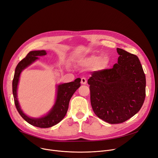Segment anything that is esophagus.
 I'll return each mask as SVG.
<instances>
[{
  "mask_svg": "<svg viewBox=\"0 0 158 158\" xmlns=\"http://www.w3.org/2000/svg\"><path fill=\"white\" fill-rule=\"evenodd\" d=\"M81 84H83V85H86V83H87L86 79L85 77H82V78H81Z\"/></svg>",
  "mask_w": 158,
  "mask_h": 158,
  "instance_id": "1",
  "label": "esophagus"
}]
</instances>
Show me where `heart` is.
<instances>
[{"label":"heart","mask_w":158,"mask_h":158,"mask_svg":"<svg viewBox=\"0 0 158 158\" xmlns=\"http://www.w3.org/2000/svg\"><path fill=\"white\" fill-rule=\"evenodd\" d=\"M99 63L98 64V66L100 68H103L106 66L107 64V61L105 59H101L100 60V58L98 57H91L90 58H89L86 59L85 63V64L88 65H94L95 64H97L98 62Z\"/></svg>","instance_id":"obj_1"}]
</instances>
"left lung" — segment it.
<instances>
[{
    "instance_id": "left-lung-1",
    "label": "left lung",
    "mask_w": 158,
    "mask_h": 158,
    "mask_svg": "<svg viewBox=\"0 0 158 158\" xmlns=\"http://www.w3.org/2000/svg\"><path fill=\"white\" fill-rule=\"evenodd\" d=\"M117 52L118 63L110 69L94 72L88 80L94 112L110 124L131 118L146 95L145 75L138 56L118 48Z\"/></svg>"
}]
</instances>
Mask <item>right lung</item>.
Instances as JSON below:
<instances>
[{
	"mask_svg": "<svg viewBox=\"0 0 158 158\" xmlns=\"http://www.w3.org/2000/svg\"><path fill=\"white\" fill-rule=\"evenodd\" d=\"M46 54V52L45 50L30 52L26 57L20 60L17 64L12 83L13 95L18 112L26 122H28L33 126L39 128H49L53 127L57 125L64 118L68 111V105H69V102L71 98L75 92L81 86L80 78H77L74 81L70 82V83L58 85L56 102H55V105L48 114L40 118H31L27 116L22 111L17 99V90L20 75L26 67H28L34 61L38 59L39 57L45 56Z\"/></svg>",
	"mask_w": 158,
	"mask_h": 158,
	"instance_id": "obj_1",
	"label": "right lung"
}]
</instances>
